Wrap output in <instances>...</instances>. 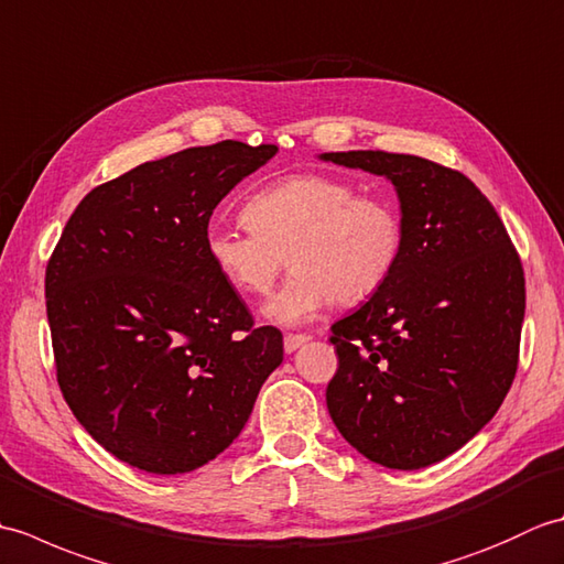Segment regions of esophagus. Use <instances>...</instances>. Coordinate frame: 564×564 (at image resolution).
Wrapping results in <instances>:
<instances>
[{
    "instance_id": "esophagus-1",
    "label": "esophagus",
    "mask_w": 564,
    "mask_h": 564,
    "mask_svg": "<svg viewBox=\"0 0 564 564\" xmlns=\"http://www.w3.org/2000/svg\"><path fill=\"white\" fill-rule=\"evenodd\" d=\"M310 339H313V337H310V334H285L283 349H285V354H293L295 349H301V346L305 341H310Z\"/></svg>"
}]
</instances>
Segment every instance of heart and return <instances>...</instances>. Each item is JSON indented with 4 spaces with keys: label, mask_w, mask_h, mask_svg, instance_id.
I'll list each match as a JSON object with an SVG mask.
<instances>
[{
    "label": "heart",
    "mask_w": 564,
    "mask_h": 564,
    "mask_svg": "<svg viewBox=\"0 0 564 564\" xmlns=\"http://www.w3.org/2000/svg\"><path fill=\"white\" fill-rule=\"evenodd\" d=\"M247 225H213L206 254L230 289L245 297L271 291L281 269L291 279L267 305L279 325H297L327 307L364 301L398 267L404 227L388 200L358 196L351 182L297 174L257 191L245 203Z\"/></svg>",
    "instance_id": "b5f03b06"
}]
</instances>
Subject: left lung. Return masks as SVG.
I'll return each instance as SVG.
<instances>
[{"instance_id": "1", "label": "left lung", "mask_w": 564, "mask_h": 564, "mask_svg": "<svg viewBox=\"0 0 564 564\" xmlns=\"http://www.w3.org/2000/svg\"><path fill=\"white\" fill-rule=\"evenodd\" d=\"M388 176L404 245L370 301L332 325L327 410L368 460L419 470L465 446L519 368L525 279L492 203L465 174L416 154L327 152Z\"/></svg>"}]
</instances>
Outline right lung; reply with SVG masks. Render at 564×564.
<instances>
[{
    "label": "right lung",
    "instance_id": "1",
    "mask_svg": "<svg viewBox=\"0 0 564 564\" xmlns=\"http://www.w3.org/2000/svg\"><path fill=\"white\" fill-rule=\"evenodd\" d=\"M279 152L223 140L91 188L45 269L57 386L118 460L188 473L245 429L283 361L206 254L215 206Z\"/></svg>",
    "mask_w": 564,
    "mask_h": 564
}]
</instances>
